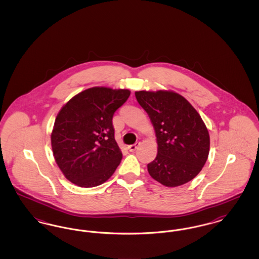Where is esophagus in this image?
I'll use <instances>...</instances> for the list:
<instances>
[{
  "instance_id": "esophagus-1",
  "label": "esophagus",
  "mask_w": 259,
  "mask_h": 259,
  "mask_svg": "<svg viewBox=\"0 0 259 259\" xmlns=\"http://www.w3.org/2000/svg\"><path fill=\"white\" fill-rule=\"evenodd\" d=\"M140 145H141V143H140V142H137L134 145L128 146V149H129L130 151H135L136 149L140 147Z\"/></svg>"
}]
</instances>
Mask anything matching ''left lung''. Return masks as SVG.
<instances>
[{"label": "left lung", "instance_id": "obj_1", "mask_svg": "<svg viewBox=\"0 0 259 259\" xmlns=\"http://www.w3.org/2000/svg\"><path fill=\"white\" fill-rule=\"evenodd\" d=\"M136 99L153 125L157 155L148 164L152 179L167 187L193 180L208 159L209 131L197 111L171 90L136 91Z\"/></svg>", "mask_w": 259, "mask_h": 259}]
</instances>
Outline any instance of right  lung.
<instances>
[{"label":"right lung","instance_id":"1","mask_svg":"<svg viewBox=\"0 0 259 259\" xmlns=\"http://www.w3.org/2000/svg\"><path fill=\"white\" fill-rule=\"evenodd\" d=\"M130 93L128 89L91 87L62 107L51 132V148L71 183L94 187L116 170L122 153L114 139L112 116Z\"/></svg>","mask_w":259,"mask_h":259}]
</instances>
